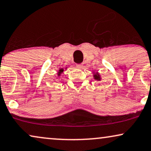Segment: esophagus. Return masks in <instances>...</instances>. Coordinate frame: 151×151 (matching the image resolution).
<instances>
[{
  "instance_id": "esophagus-1",
  "label": "esophagus",
  "mask_w": 151,
  "mask_h": 151,
  "mask_svg": "<svg viewBox=\"0 0 151 151\" xmlns=\"http://www.w3.org/2000/svg\"><path fill=\"white\" fill-rule=\"evenodd\" d=\"M76 65H77V67L79 68H83V65L82 63H78Z\"/></svg>"
}]
</instances>
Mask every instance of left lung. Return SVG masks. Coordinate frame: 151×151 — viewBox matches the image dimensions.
<instances>
[{
  "label": "left lung",
  "instance_id": "left-lung-1",
  "mask_svg": "<svg viewBox=\"0 0 151 151\" xmlns=\"http://www.w3.org/2000/svg\"><path fill=\"white\" fill-rule=\"evenodd\" d=\"M94 77H95L96 79H99V76L95 75V76H94Z\"/></svg>",
  "mask_w": 151,
  "mask_h": 151
}]
</instances>
